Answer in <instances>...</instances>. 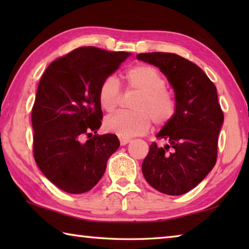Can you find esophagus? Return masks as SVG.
<instances>
[{
    "instance_id": "obj_1",
    "label": "esophagus",
    "mask_w": 249,
    "mask_h": 249,
    "mask_svg": "<svg viewBox=\"0 0 249 249\" xmlns=\"http://www.w3.org/2000/svg\"><path fill=\"white\" fill-rule=\"evenodd\" d=\"M129 142H130V140H129V138H124V137H122V138H120V142H121V146H125V145H127Z\"/></svg>"
}]
</instances>
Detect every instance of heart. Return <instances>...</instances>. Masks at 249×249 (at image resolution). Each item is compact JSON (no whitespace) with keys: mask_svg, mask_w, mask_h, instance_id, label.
<instances>
[{"mask_svg":"<svg viewBox=\"0 0 249 249\" xmlns=\"http://www.w3.org/2000/svg\"><path fill=\"white\" fill-rule=\"evenodd\" d=\"M127 88L140 93L132 104L134 111H120L107 116L104 127L109 133L128 138L145 134L150 120L156 125H163L176 112L174 96L166 90L167 82L159 71L151 66L138 65L126 73ZM122 96L121 83L115 75H108L101 83L99 102L107 112H112Z\"/></svg>","mask_w":249,"mask_h":249,"instance_id":"1","label":"heart"}]
</instances>
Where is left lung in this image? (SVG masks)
Segmentation results:
<instances>
[{
    "mask_svg": "<svg viewBox=\"0 0 249 249\" xmlns=\"http://www.w3.org/2000/svg\"><path fill=\"white\" fill-rule=\"evenodd\" d=\"M158 67L175 90L176 112L157 134L142 165L145 179L159 192L180 196L192 190L215 166L224 114L216 88L200 67L170 53H138Z\"/></svg>",
    "mask_w": 249,
    "mask_h": 249,
    "instance_id": "8db88e82",
    "label": "left lung"
}]
</instances>
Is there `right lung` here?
<instances>
[{
    "label": "right lung",
    "mask_w": 249,
    "mask_h": 249,
    "mask_svg": "<svg viewBox=\"0 0 249 249\" xmlns=\"http://www.w3.org/2000/svg\"><path fill=\"white\" fill-rule=\"evenodd\" d=\"M129 54L80 47L53 61L41 75L32 108L34 158L65 192L91 190L120 147L116 135L96 134L103 119L99 89Z\"/></svg>",
    "instance_id": "obj_1"
}]
</instances>
